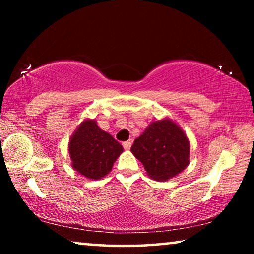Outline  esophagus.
I'll return each instance as SVG.
<instances>
[{
  "label": "esophagus",
  "instance_id": "obj_1",
  "mask_svg": "<svg viewBox=\"0 0 254 254\" xmlns=\"http://www.w3.org/2000/svg\"><path fill=\"white\" fill-rule=\"evenodd\" d=\"M123 145H124V148L126 149V150H128V149H130V147H131V142L130 141H125V142H123Z\"/></svg>",
  "mask_w": 254,
  "mask_h": 254
}]
</instances>
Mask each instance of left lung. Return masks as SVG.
I'll return each mask as SVG.
<instances>
[{
	"label": "left lung",
	"mask_w": 254,
	"mask_h": 254,
	"mask_svg": "<svg viewBox=\"0 0 254 254\" xmlns=\"http://www.w3.org/2000/svg\"><path fill=\"white\" fill-rule=\"evenodd\" d=\"M156 182H168L190 164V141L178 124L170 118L150 123L130 148Z\"/></svg>",
	"instance_id": "obj_1"
}]
</instances>
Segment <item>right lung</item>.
Wrapping results in <instances>:
<instances>
[{
    "instance_id": "obj_1",
    "label": "right lung",
    "mask_w": 254,
    "mask_h": 254,
    "mask_svg": "<svg viewBox=\"0 0 254 254\" xmlns=\"http://www.w3.org/2000/svg\"><path fill=\"white\" fill-rule=\"evenodd\" d=\"M72 169L85 178L98 180L109 175L123 145L100 129L95 119L83 120L68 144Z\"/></svg>"
}]
</instances>
